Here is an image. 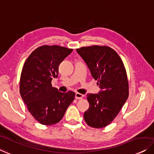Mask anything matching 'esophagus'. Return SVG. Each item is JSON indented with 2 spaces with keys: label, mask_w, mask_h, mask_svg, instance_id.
Here are the masks:
<instances>
[{
  "label": "esophagus",
  "mask_w": 154,
  "mask_h": 154,
  "mask_svg": "<svg viewBox=\"0 0 154 154\" xmlns=\"http://www.w3.org/2000/svg\"><path fill=\"white\" fill-rule=\"evenodd\" d=\"M84 95L82 94H80V93H75V99H82V98H83Z\"/></svg>",
  "instance_id": "esophagus-1"
}]
</instances>
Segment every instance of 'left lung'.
Returning a JSON list of instances; mask_svg holds the SVG:
<instances>
[{
    "instance_id": "obj_1",
    "label": "left lung",
    "mask_w": 154,
    "mask_h": 154,
    "mask_svg": "<svg viewBox=\"0 0 154 154\" xmlns=\"http://www.w3.org/2000/svg\"><path fill=\"white\" fill-rule=\"evenodd\" d=\"M101 91L88 94L90 107L84 113L88 125L96 128L112 122L128 97V82L124 63L112 48L92 46L77 48Z\"/></svg>"
}]
</instances>
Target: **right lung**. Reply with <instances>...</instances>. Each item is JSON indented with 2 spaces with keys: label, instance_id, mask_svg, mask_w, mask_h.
<instances>
[{
  "label": "right lung",
  "instance_id": "right-lung-1",
  "mask_svg": "<svg viewBox=\"0 0 154 154\" xmlns=\"http://www.w3.org/2000/svg\"><path fill=\"white\" fill-rule=\"evenodd\" d=\"M73 49L44 45L33 51L23 64L20 94L32 117L43 125H53L62 119L75 93L59 92L51 85L58 75L60 64Z\"/></svg>",
  "mask_w": 154,
  "mask_h": 154
}]
</instances>
